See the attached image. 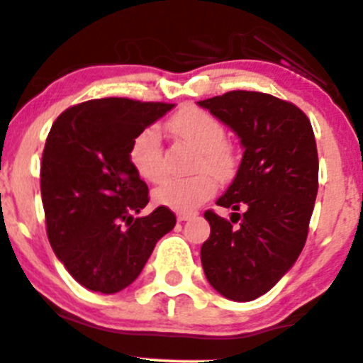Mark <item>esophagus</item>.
Masks as SVG:
<instances>
[{"label":"esophagus","mask_w":363,"mask_h":363,"mask_svg":"<svg viewBox=\"0 0 363 363\" xmlns=\"http://www.w3.org/2000/svg\"><path fill=\"white\" fill-rule=\"evenodd\" d=\"M194 212H177V220L179 222H184V220H189L191 217H194Z\"/></svg>","instance_id":"esophagus-1"}]
</instances>
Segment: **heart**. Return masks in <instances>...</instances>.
Listing matches in <instances>:
<instances>
[{
    "instance_id": "obj_1",
    "label": "heart",
    "mask_w": 363,
    "mask_h": 363,
    "mask_svg": "<svg viewBox=\"0 0 363 363\" xmlns=\"http://www.w3.org/2000/svg\"><path fill=\"white\" fill-rule=\"evenodd\" d=\"M170 130L175 138L200 151L196 170H208L191 177L165 179L153 191V201L175 212H193L194 208L213 196L217 191L212 173L217 179H229L238 167V157L233 146L225 141L224 123L210 111L200 106H184L170 118ZM129 162L143 181L158 182L165 175V160L160 129L145 127L133 139Z\"/></svg>"
}]
</instances>
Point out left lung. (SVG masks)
Returning <instances> with one entry per match:
<instances>
[{
	"instance_id": "obj_1",
	"label": "left lung",
	"mask_w": 363,
	"mask_h": 363,
	"mask_svg": "<svg viewBox=\"0 0 363 363\" xmlns=\"http://www.w3.org/2000/svg\"><path fill=\"white\" fill-rule=\"evenodd\" d=\"M198 105L229 125L245 148L233 184L217 200L234 210L230 220L205 212L210 238L201 265L222 296L252 301L277 284L305 246L318 189L315 136L303 111L272 94L229 91Z\"/></svg>"
}]
</instances>
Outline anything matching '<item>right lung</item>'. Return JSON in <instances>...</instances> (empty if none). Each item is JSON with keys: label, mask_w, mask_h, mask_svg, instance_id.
<instances>
[{"label": "right lung", "mask_w": 363, "mask_h": 363, "mask_svg": "<svg viewBox=\"0 0 363 363\" xmlns=\"http://www.w3.org/2000/svg\"><path fill=\"white\" fill-rule=\"evenodd\" d=\"M172 103L89 99L58 115L46 138L41 196L51 248L70 276L91 291L111 294L141 274L175 215L148 205V186L129 162L139 130Z\"/></svg>", "instance_id": "obj_1"}]
</instances>
